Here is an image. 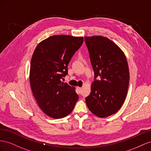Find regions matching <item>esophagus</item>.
Returning <instances> with one entry per match:
<instances>
[{"instance_id": "esophagus-1", "label": "esophagus", "mask_w": 151, "mask_h": 151, "mask_svg": "<svg viewBox=\"0 0 151 151\" xmlns=\"http://www.w3.org/2000/svg\"><path fill=\"white\" fill-rule=\"evenodd\" d=\"M77 88H78V91L80 92V93L81 92V87H77Z\"/></svg>"}]
</instances>
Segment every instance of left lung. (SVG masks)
<instances>
[{
    "label": "left lung",
    "instance_id": "1",
    "mask_svg": "<svg viewBox=\"0 0 151 151\" xmlns=\"http://www.w3.org/2000/svg\"><path fill=\"white\" fill-rule=\"evenodd\" d=\"M85 42L94 72L86 104L93 114L105 118L115 114L125 100L130 80L127 61L123 51L109 38L85 37Z\"/></svg>",
    "mask_w": 151,
    "mask_h": 151
}]
</instances>
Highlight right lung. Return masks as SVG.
<instances>
[{
    "label": "right lung",
    "instance_id": "obj_1",
    "mask_svg": "<svg viewBox=\"0 0 151 151\" xmlns=\"http://www.w3.org/2000/svg\"><path fill=\"white\" fill-rule=\"evenodd\" d=\"M83 42V37L54 35L38 44L31 60L29 81L38 106L50 117L59 119L71 113L78 99L75 88L63 79L68 65Z\"/></svg>",
    "mask_w": 151,
    "mask_h": 151
}]
</instances>
